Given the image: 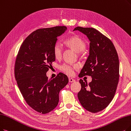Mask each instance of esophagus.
Returning <instances> with one entry per match:
<instances>
[{
  "label": "esophagus",
  "mask_w": 131,
  "mask_h": 131,
  "mask_svg": "<svg viewBox=\"0 0 131 131\" xmlns=\"http://www.w3.org/2000/svg\"><path fill=\"white\" fill-rule=\"evenodd\" d=\"M69 82L70 83L74 82H75V80L74 79H72V78H69Z\"/></svg>",
  "instance_id": "obj_1"
}]
</instances>
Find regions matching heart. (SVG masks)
<instances>
[{"label":"heart","instance_id":"1","mask_svg":"<svg viewBox=\"0 0 131 131\" xmlns=\"http://www.w3.org/2000/svg\"><path fill=\"white\" fill-rule=\"evenodd\" d=\"M65 43L77 53H80L85 48L86 45L85 41L77 35H74L67 38L65 40ZM53 54L56 59H60L62 56V47L59 41L56 42L54 45ZM76 68V66L65 63L61 66L60 69L66 74L72 75L74 74V69Z\"/></svg>","mask_w":131,"mask_h":131}]
</instances>
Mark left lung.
I'll return each mask as SVG.
<instances>
[{"mask_svg": "<svg viewBox=\"0 0 131 131\" xmlns=\"http://www.w3.org/2000/svg\"><path fill=\"white\" fill-rule=\"evenodd\" d=\"M90 40L89 56L80 73V78L92 77L89 83L80 79L81 89L77 96L82 106L96 113L105 108L113 99L119 78V62L112 42L93 28L77 27Z\"/></svg>", "mask_w": 131, "mask_h": 131, "instance_id": "1", "label": "left lung"}]
</instances>
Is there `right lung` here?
I'll list each match as a JSON object with an SVG mask.
<instances>
[{"instance_id": "obj_1", "label": "right lung", "mask_w": 131, "mask_h": 131, "mask_svg": "<svg viewBox=\"0 0 131 131\" xmlns=\"http://www.w3.org/2000/svg\"><path fill=\"white\" fill-rule=\"evenodd\" d=\"M67 29L66 26H56L34 31L21 45L15 60L14 75L20 91L28 105L42 114L56 107L59 92L69 82L62 72L53 79L46 76L55 60L54 45Z\"/></svg>"}]
</instances>
